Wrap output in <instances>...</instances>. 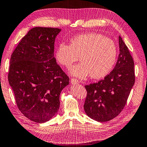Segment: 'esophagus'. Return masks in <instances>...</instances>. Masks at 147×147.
<instances>
[{"instance_id":"1","label":"esophagus","mask_w":147,"mask_h":147,"mask_svg":"<svg viewBox=\"0 0 147 147\" xmlns=\"http://www.w3.org/2000/svg\"><path fill=\"white\" fill-rule=\"evenodd\" d=\"M71 83L72 84H78L79 83V81L76 78H71Z\"/></svg>"}]
</instances>
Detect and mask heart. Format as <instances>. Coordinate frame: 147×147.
Returning a JSON list of instances; mask_svg holds the SVG:
<instances>
[{
	"label": "heart",
	"mask_w": 147,
	"mask_h": 147,
	"mask_svg": "<svg viewBox=\"0 0 147 147\" xmlns=\"http://www.w3.org/2000/svg\"><path fill=\"white\" fill-rule=\"evenodd\" d=\"M117 56V49L112 39L97 33H88L74 37L70 45L61 43L57 47L55 57L59 64L70 68L80 59L81 63L72 67V76L84 79L90 75L99 79L112 70Z\"/></svg>",
	"instance_id": "heart-1"
}]
</instances>
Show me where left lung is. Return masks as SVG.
I'll use <instances>...</instances> for the list:
<instances>
[{
    "label": "left lung",
    "mask_w": 147,
    "mask_h": 147,
    "mask_svg": "<svg viewBox=\"0 0 147 147\" xmlns=\"http://www.w3.org/2000/svg\"><path fill=\"white\" fill-rule=\"evenodd\" d=\"M119 43L120 53L113 70L103 80L85 86L84 110L96 121H109L117 116L125 106L135 83L132 57L121 36Z\"/></svg>",
    "instance_id": "8db88e82"
}]
</instances>
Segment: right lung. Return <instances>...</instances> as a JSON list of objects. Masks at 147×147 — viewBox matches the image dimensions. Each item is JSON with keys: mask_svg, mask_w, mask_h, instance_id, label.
<instances>
[{"mask_svg": "<svg viewBox=\"0 0 147 147\" xmlns=\"http://www.w3.org/2000/svg\"><path fill=\"white\" fill-rule=\"evenodd\" d=\"M61 29L35 27L23 37L12 53L8 82L20 111L43 123L58 112L59 95L69 78L54 56L55 38Z\"/></svg>", "mask_w": 147, "mask_h": 147, "instance_id": "1", "label": "right lung"}]
</instances>
